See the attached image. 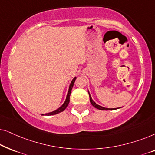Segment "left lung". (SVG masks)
I'll return each mask as SVG.
<instances>
[{"label":"left lung","mask_w":155,"mask_h":155,"mask_svg":"<svg viewBox=\"0 0 155 155\" xmlns=\"http://www.w3.org/2000/svg\"><path fill=\"white\" fill-rule=\"evenodd\" d=\"M88 93H89V95H90V102H91V104H92V105L93 106V107L96 108V109H99V110H114V109H108V108H104V107H101V106H99L98 104H97L95 103L94 101L92 100V97H91V96H90V92H88Z\"/></svg>","instance_id":"1"}]
</instances>
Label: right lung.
Masks as SVG:
<instances>
[{
  "instance_id": "add662e5",
  "label": "right lung",
  "mask_w": 155,
  "mask_h": 155,
  "mask_svg": "<svg viewBox=\"0 0 155 155\" xmlns=\"http://www.w3.org/2000/svg\"><path fill=\"white\" fill-rule=\"evenodd\" d=\"M75 80H76V78H74L73 80H72L71 82V84H70V86H69L68 92V94H67L66 99H65V102L63 103V104L62 106H61V107H59L58 109L55 110V111H52V112H50V113L46 114H45L46 116L55 115V114H57L61 113V112L63 111L65 109H66V107H68V104H69V102H70V96H71V90H72V89H73V85H74V82H75ZM42 115H44V114H42Z\"/></svg>"
}]
</instances>
